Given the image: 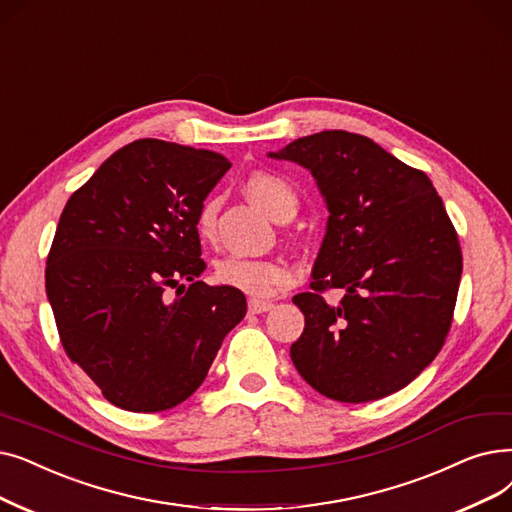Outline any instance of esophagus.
I'll use <instances>...</instances> for the list:
<instances>
[{
    "mask_svg": "<svg viewBox=\"0 0 512 512\" xmlns=\"http://www.w3.org/2000/svg\"><path fill=\"white\" fill-rule=\"evenodd\" d=\"M274 309L272 301H261V299H251L249 301V311L251 314H265V311Z\"/></svg>",
    "mask_w": 512,
    "mask_h": 512,
    "instance_id": "esophagus-1",
    "label": "esophagus"
}]
</instances>
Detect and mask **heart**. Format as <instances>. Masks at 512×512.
I'll return each mask as SVG.
<instances>
[{
    "mask_svg": "<svg viewBox=\"0 0 512 512\" xmlns=\"http://www.w3.org/2000/svg\"><path fill=\"white\" fill-rule=\"evenodd\" d=\"M247 194L253 201L268 211L272 217H280L284 211H295L297 192L284 177L268 171L253 173L247 184ZM215 201H207L198 213L196 226L203 236L211 234L215 224ZM215 278L219 284H226L251 297H270L280 288L295 280V272L282 261L251 259L242 255H230L217 261Z\"/></svg>",
    "mask_w": 512,
    "mask_h": 512,
    "instance_id": "obj_1",
    "label": "heart"
}]
</instances>
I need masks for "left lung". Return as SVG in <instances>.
Here are the masks:
<instances>
[{"instance_id":"obj_1","label":"left lung","mask_w":512,"mask_h":512,"mask_svg":"<svg viewBox=\"0 0 512 512\" xmlns=\"http://www.w3.org/2000/svg\"><path fill=\"white\" fill-rule=\"evenodd\" d=\"M270 159L314 175L328 209L311 293L293 297L303 335L291 360L307 385L347 404L404 389L439 353L462 274L460 244L429 177L366 136L320 131ZM343 287L339 306L319 293Z\"/></svg>"}]
</instances>
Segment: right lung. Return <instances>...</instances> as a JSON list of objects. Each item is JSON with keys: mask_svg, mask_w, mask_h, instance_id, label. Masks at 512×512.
Returning a JSON list of instances; mask_svg holds the SVG:
<instances>
[{"mask_svg": "<svg viewBox=\"0 0 512 512\" xmlns=\"http://www.w3.org/2000/svg\"><path fill=\"white\" fill-rule=\"evenodd\" d=\"M230 167L213 150L138 140L66 203L46 293L64 351L110 404L129 412L182 404L247 314L236 288L198 280L207 263L196 219Z\"/></svg>", "mask_w": 512, "mask_h": 512, "instance_id": "1", "label": "right lung"}]
</instances>
